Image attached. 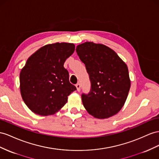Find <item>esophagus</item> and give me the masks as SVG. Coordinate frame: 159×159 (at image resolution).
Returning <instances> with one entry per match:
<instances>
[{
  "label": "esophagus",
  "mask_w": 159,
  "mask_h": 159,
  "mask_svg": "<svg viewBox=\"0 0 159 159\" xmlns=\"http://www.w3.org/2000/svg\"><path fill=\"white\" fill-rule=\"evenodd\" d=\"M75 86H76L77 90H78V92H80V88H81V85H80V83H78V84H77L75 85Z\"/></svg>",
  "instance_id": "obj_1"
}]
</instances>
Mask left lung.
<instances>
[{
    "instance_id": "left-lung-1",
    "label": "left lung",
    "mask_w": 159,
    "mask_h": 159,
    "mask_svg": "<svg viewBox=\"0 0 159 159\" xmlns=\"http://www.w3.org/2000/svg\"><path fill=\"white\" fill-rule=\"evenodd\" d=\"M76 52L85 66L91 89L82 93L84 108L96 118H108L122 109L130 88L126 64L115 52L102 44L85 42Z\"/></svg>"
}]
</instances>
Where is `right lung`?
Segmentation results:
<instances>
[{
  "mask_svg": "<svg viewBox=\"0 0 159 159\" xmlns=\"http://www.w3.org/2000/svg\"><path fill=\"white\" fill-rule=\"evenodd\" d=\"M74 51V44L55 43L42 47L29 57L20 73V90L24 102L33 112L54 114L76 90L63 67Z\"/></svg>",
  "mask_w": 159,
  "mask_h": 159,
  "instance_id": "add662e5",
  "label": "right lung"
}]
</instances>
